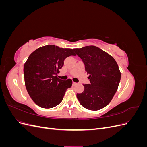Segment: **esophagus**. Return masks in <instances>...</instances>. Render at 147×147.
Listing matches in <instances>:
<instances>
[{
  "label": "esophagus",
  "mask_w": 147,
  "mask_h": 147,
  "mask_svg": "<svg viewBox=\"0 0 147 147\" xmlns=\"http://www.w3.org/2000/svg\"><path fill=\"white\" fill-rule=\"evenodd\" d=\"M77 83H75V82H73V83H72V84H73V86H75L76 85Z\"/></svg>",
  "instance_id": "esophagus-1"
}]
</instances>
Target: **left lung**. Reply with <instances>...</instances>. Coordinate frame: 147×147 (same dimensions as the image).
<instances>
[{"label":"left lung","instance_id":"8db88e82","mask_svg":"<svg viewBox=\"0 0 147 147\" xmlns=\"http://www.w3.org/2000/svg\"><path fill=\"white\" fill-rule=\"evenodd\" d=\"M73 50L82 59L90 81V84H83V92L77 94L80 104L91 110L105 107L116 93L121 79L116 61L96 46H86Z\"/></svg>","mask_w":147,"mask_h":147}]
</instances>
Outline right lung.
<instances>
[{
  "label": "right lung",
  "instance_id": "add662e5",
  "mask_svg": "<svg viewBox=\"0 0 147 147\" xmlns=\"http://www.w3.org/2000/svg\"><path fill=\"white\" fill-rule=\"evenodd\" d=\"M73 49L53 45L37 48L29 56L24 65V82L31 99L39 107H55L63 100L72 80L57 77L64 61L69 56H75Z\"/></svg>",
  "mask_w": 147,
  "mask_h": 147
}]
</instances>
